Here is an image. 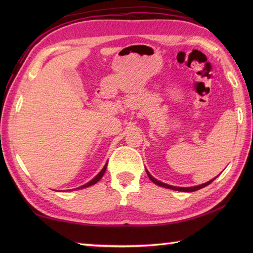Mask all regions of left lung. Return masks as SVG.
Masks as SVG:
<instances>
[{
    "instance_id": "1",
    "label": "left lung",
    "mask_w": 253,
    "mask_h": 253,
    "mask_svg": "<svg viewBox=\"0 0 253 253\" xmlns=\"http://www.w3.org/2000/svg\"><path fill=\"white\" fill-rule=\"evenodd\" d=\"M146 170H147V169H146ZM147 174H148V176H149V178L151 179V180L154 182V184H157V185H159V186H161V187H164V188H169V189H171V190L185 191V192H191V191H196V190L201 189V188H203V187H206V186L211 184V182L216 178V177H215V178H213L212 180H209L208 182H204V184H202V185L195 186V187H175V186H170V185H168V184H164V182L160 181V180H158V179H155L152 175H150V173H149L148 170H147Z\"/></svg>"
}]
</instances>
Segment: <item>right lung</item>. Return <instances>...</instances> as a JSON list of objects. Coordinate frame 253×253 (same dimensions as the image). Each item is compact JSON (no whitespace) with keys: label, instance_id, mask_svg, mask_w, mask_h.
Masks as SVG:
<instances>
[{"label":"right lung","instance_id":"obj_1","mask_svg":"<svg viewBox=\"0 0 253 253\" xmlns=\"http://www.w3.org/2000/svg\"><path fill=\"white\" fill-rule=\"evenodd\" d=\"M106 166H107V163L104 165V168L101 169V171L100 173L96 175L93 179H91L89 182H87V184H84V185H83V186H80L79 188H76V189H83V188H85V187H89V186H92V185H94V184H96V182H98L101 178H102V176L104 175V173H105V170H106Z\"/></svg>","mask_w":253,"mask_h":253}]
</instances>
